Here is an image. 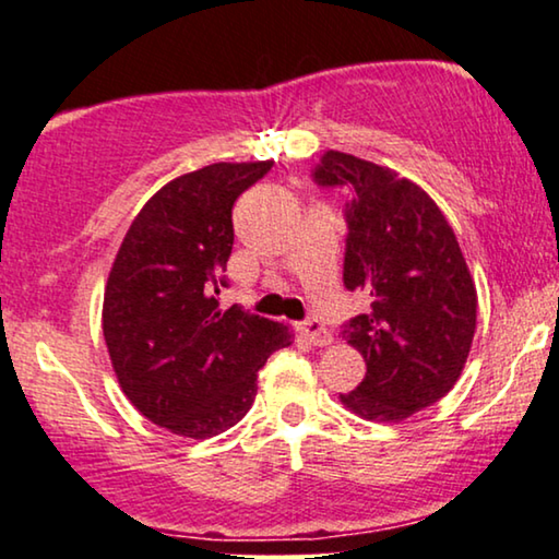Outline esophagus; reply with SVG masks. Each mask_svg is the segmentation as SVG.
<instances>
[{"mask_svg": "<svg viewBox=\"0 0 559 559\" xmlns=\"http://www.w3.org/2000/svg\"><path fill=\"white\" fill-rule=\"evenodd\" d=\"M298 332H301L306 340H309L313 347H324V344H329V332L326 326L321 324V321L317 317L306 319L304 324H298Z\"/></svg>", "mask_w": 559, "mask_h": 559, "instance_id": "esophagus-1", "label": "esophagus"}]
</instances>
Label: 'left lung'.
<instances>
[{"label":"left lung","mask_w":559,"mask_h":559,"mask_svg":"<svg viewBox=\"0 0 559 559\" xmlns=\"http://www.w3.org/2000/svg\"><path fill=\"white\" fill-rule=\"evenodd\" d=\"M319 187H344V286L369 298L342 336L367 361L340 395L367 420L397 423L438 403L466 365L476 332V286L438 204L395 171L326 152L311 171Z\"/></svg>","instance_id":"obj_1"}]
</instances>
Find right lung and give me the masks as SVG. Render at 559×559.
<instances>
[{"label": "right lung", "instance_id": "obj_1", "mask_svg": "<svg viewBox=\"0 0 559 559\" xmlns=\"http://www.w3.org/2000/svg\"><path fill=\"white\" fill-rule=\"evenodd\" d=\"M273 162L210 164L171 179L133 219L108 273L104 336L133 407L185 438L233 428L253 405L258 369L288 326L230 306L233 204Z\"/></svg>", "mask_w": 559, "mask_h": 559}]
</instances>
